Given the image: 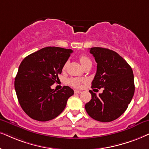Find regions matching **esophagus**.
<instances>
[{
    "label": "esophagus",
    "mask_w": 149,
    "mask_h": 149,
    "mask_svg": "<svg viewBox=\"0 0 149 149\" xmlns=\"http://www.w3.org/2000/svg\"><path fill=\"white\" fill-rule=\"evenodd\" d=\"M74 93H80L81 91H78V90H74Z\"/></svg>",
    "instance_id": "esophagus-1"
}]
</instances>
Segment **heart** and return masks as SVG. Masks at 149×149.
<instances>
[{
  "instance_id": "b5f03b06",
  "label": "heart",
  "mask_w": 149,
  "mask_h": 149,
  "mask_svg": "<svg viewBox=\"0 0 149 149\" xmlns=\"http://www.w3.org/2000/svg\"><path fill=\"white\" fill-rule=\"evenodd\" d=\"M79 60H80V62L82 67H83L84 65H86V63H90V62H91L89 58L85 55L80 56V57H79ZM67 63H65L63 66V69H65L66 67H67ZM84 82L83 79L78 78H69L68 80L69 84L72 86H73V87H76V88L80 87L81 84H82V82Z\"/></svg>"
}]
</instances>
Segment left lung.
<instances>
[{"label": "left lung", "mask_w": 149, "mask_h": 149, "mask_svg": "<svg viewBox=\"0 0 149 149\" xmlns=\"http://www.w3.org/2000/svg\"><path fill=\"white\" fill-rule=\"evenodd\" d=\"M89 52L97 63V71L91 87L104 90L98 96L90 91L91 99L84 107L93 119L102 122H111L124 113L134 95L133 70L114 51L92 47Z\"/></svg>", "instance_id": "1"}]
</instances>
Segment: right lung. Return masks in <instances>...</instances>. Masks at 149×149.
Wrapping results in <instances>:
<instances>
[{
  "label": "right lung",
  "mask_w": 149,
  "mask_h": 149,
  "mask_svg": "<svg viewBox=\"0 0 149 149\" xmlns=\"http://www.w3.org/2000/svg\"><path fill=\"white\" fill-rule=\"evenodd\" d=\"M72 52L71 49L48 47L21 62L15 78V90L20 107L31 118L49 121L63 111L73 90L64 86L56 91L51 86L59 80L58 75Z\"/></svg>",
  "instance_id": "add662e5"
}]
</instances>
